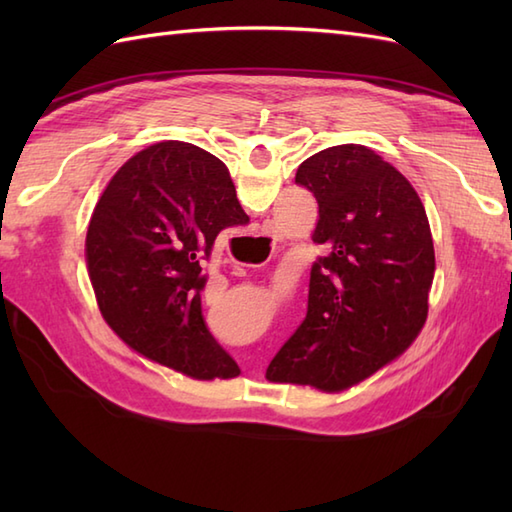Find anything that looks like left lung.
Instances as JSON below:
<instances>
[{
	"label": "left lung",
	"instance_id": "left-lung-1",
	"mask_svg": "<svg viewBox=\"0 0 512 512\" xmlns=\"http://www.w3.org/2000/svg\"><path fill=\"white\" fill-rule=\"evenodd\" d=\"M295 180L314 193L308 314L266 369L270 383L350 389L418 339L429 312L436 253L427 211L402 173L365 145L303 160Z\"/></svg>",
	"mask_w": 512,
	"mask_h": 512
}]
</instances>
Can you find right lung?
<instances>
[{"label": "right lung", "mask_w": 512, "mask_h": 512, "mask_svg": "<svg viewBox=\"0 0 512 512\" xmlns=\"http://www.w3.org/2000/svg\"><path fill=\"white\" fill-rule=\"evenodd\" d=\"M226 165L182 140L149 145L107 182L85 237L105 323L127 347L195 380L239 367L202 317L200 262L222 228L246 224Z\"/></svg>", "instance_id": "obj_1"}]
</instances>
